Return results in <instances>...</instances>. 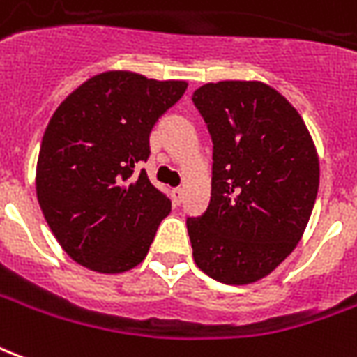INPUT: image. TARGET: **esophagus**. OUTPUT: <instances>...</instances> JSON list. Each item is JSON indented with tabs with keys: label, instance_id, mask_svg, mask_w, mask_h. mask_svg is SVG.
Returning a JSON list of instances; mask_svg holds the SVG:
<instances>
[{
	"label": "esophagus",
	"instance_id": "34e87169",
	"mask_svg": "<svg viewBox=\"0 0 357 357\" xmlns=\"http://www.w3.org/2000/svg\"><path fill=\"white\" fill-rule=\"evenodd\" d=\"M183 196H184L183 188H174V190H173V199H174V204H176V206H178V204L183 202Z\"/></svg>",
	"mask_w": 357,
	"mask_h": 357
}]
</instances>
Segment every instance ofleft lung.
Wrapping results in <instances>:
<instances>
[{"mask_svg": "<svg viewBox=\"0 0 357 357\" xmlns=\"http://www.w3.org/2000/svg\"><path fill=\"white\" fill-rule=\"evenodd\" d=\"M192 102L213 140L209 207L186 221L192 255L211 279L252 284L304 234L319 188L317 150L300 113L265 82H209Z\"/></svg>", "mask_w": 357, "mask_h": 357, "instance_id": "1", "label": "left lung"}]
</instances>
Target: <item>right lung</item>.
<instances>
[{
	"label": "right lung",
	"instance_id": "right-lung-1",
	"mask_svg": "<svg viewBox=\"0 0 357 357\" xmlns=\"http://www.w3.org/2000/svg\"><path fill=\"white\" fill-rule=\"evenodd\" d=\"M188 82L107 70L70 92L47 123L36 165L40 209L70 259L117 275L142 264L171 202L136 165L158 119Z\"/></svg>",
	"mask_w": 357,
	"mask_h": 357
}]
</instances>
